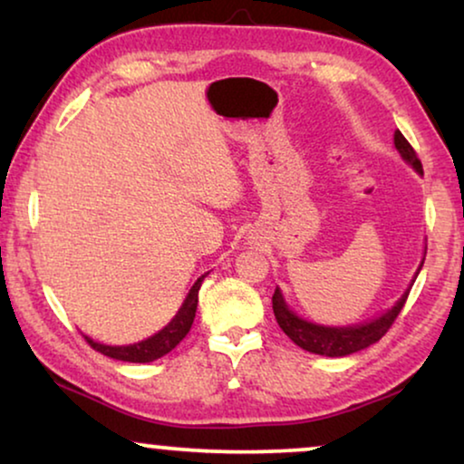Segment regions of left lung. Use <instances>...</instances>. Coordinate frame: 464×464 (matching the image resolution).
I'll list each match as a JSON object with an SVG mask.
<instances>
[{"mask_svg":"<svg viewBox=\"0 0 464 464\" xmlns=\"http://www.w3.org/2000/svg\"><path fill=\"white\" fill-rule=\"evenodd\" d=\"M394 146H397L401 157H403L407 163H411L413 169L422 174V163H420L416 150H413L411 144L405 140V135L401 131L394 133ZM420 267H422V265H420ZM407 296H410V290L401 296L397 305H394L391 312H386L384 316L375 318L372 323L356 324V326H318V324L305 323V320L295 316V314L288 310L282 299V293L277 288L274 296H271V304H274V314H276L277 324H280V329L286 333V335L293 339L299 348L314 352V354H323V356H348V354H354L358 350L369 348V345L380 342V339L386 335L388 329L394 324V320H397L401 310H403Z\"/></svg>","mask_w":464,"mask_h":464,"instance_id":"8db88e82","label":"left lung"}]
</instances>
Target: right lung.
I'll use <instances>...</instances> for the list:
<instances>
[{"label": "right lung", "mask_w": 464, "mask_h": 464, "mask_svg": "<svg viewBox=\"0 0 464 464\" xmlns=\"http://www.w3.org/2000/svg\"><path fill=\"white\" fill-rule=\"evenodd\" d=\"M206 276H201L199 280L193 284V288H190L187 301L182 304L180 312L176 314V318L171 320V323L165 326L163 331H159L157 335L148 337L146 342H140L133 345H103V343L92 342V339H89V337H84V339L89 342L92 350L102 352L103 356L116 358V361H125V362H152L160 356L169 354V352L188 335L190 326H193L197 301H199V288H201V282Z\"/></svg>", "instance_id": "add662e5"}]
</instances>
